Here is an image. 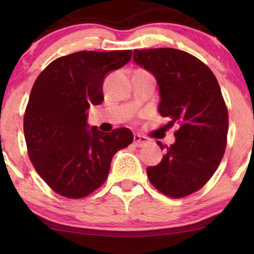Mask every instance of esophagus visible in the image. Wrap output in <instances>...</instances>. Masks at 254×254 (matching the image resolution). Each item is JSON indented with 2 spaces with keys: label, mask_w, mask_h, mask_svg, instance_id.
<instances>
[{
  "label": "esophagus",
  "mask_w": 254,
  "mask_h": 254,
  "mask_svg": "<svg viewBox=\"0 0 254 254\" xmlns=\"http://www.w3.org/2000/svg\"><path fill=\"white\" fill-rule=\"evenodd\" d=\"M148 142V140L146 137L141 136V135H134V145L137 146V147H142L146 143Z\"/></svg>",
  "instance_id": "obj_1"
}]
</instances>
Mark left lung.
<instances>
[{
    "mask_svg": "<svg viewBox=\"0 0 254 254\" xmlns=\"http://www.w3.org/2000/svg\"><path fill=\"white\" fill-rule=\"evenodd\" d=\"M134 61L153 73L160 87L158 112L168 127H178L173 145L157 142L166 155L147 167L148 179L170 198L190 195L211 178L226 148L229 113L219 82L203 61L178 49H136Z\"/></svg>",
    "mask_w": 254,
    "mask_h": 254,
    "instance_id": "left-lung-1",
    "label": "left lung"
}]
</instances>
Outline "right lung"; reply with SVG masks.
<instances>
[{"instance_id": "obj_1", "label": "right lung", "mask_w": 254, "mask_h": 254, "mask_svg": "<svg viewBox=\"0 0 254 254\" xmlns=\"http://www.w3.org/2000/svg\"><path fill=\"white\" fill-rule=\"evenodd\" d=\"M131 50L78 51L61 56L33 84L23 129L28 156L55 193L84 198L106 182L113 156L134 140L127 127L102 132L87 125V109L104 99L103 81Z\"/></svg>"}]
</instances>
